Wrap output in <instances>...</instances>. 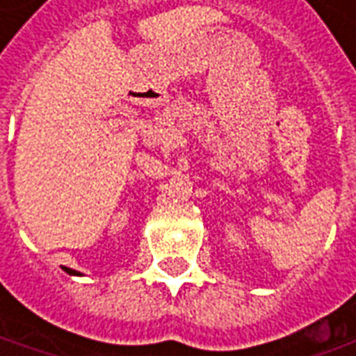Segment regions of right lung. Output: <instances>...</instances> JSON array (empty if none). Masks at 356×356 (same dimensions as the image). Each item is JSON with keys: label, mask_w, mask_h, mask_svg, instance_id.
<instances>
[{"label": "right lung", "mask_w": 356, "mask_h": 356, "mask_svg": "<svg viewBox=\"0 0 356 356\" xmlns=\"http://www.w3.org/2000/svg\"><path fill=\"white\" fill-rule=\"evenodd\" d=\"M65 270L68 273V275H80V273H76V270H72V268H68V267H65Z\"/></svg>", "instance_id": "1"}]
</instances>
